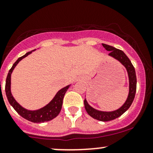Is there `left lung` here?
Masks as SVG:
<instances>
[{
	"label": "left lung",
	"mask_w": 153,
	"mask_h": 153,
	"mask_svg": "<svg viewBox=\"0 0 153 153\" xmlns=\"http://www.w3.org/2000/svg\"><path fill=\"white\" fill-rule=\"evenodd\" d=\"M102 45L106 50L110 52L109 53V56L112 57L115 59L118 60L123 66H124L126 71H127L128 77H129V94H128V97L125 103L119 109L111 111V112L100 111L94 109L93 107L89 105L86 98L84 100V106H85L86 112L92 118L101 121H109L120 117L130 107L134 98H135V92H136L137 79L135 68L131 63L130 60L129 59V58L126 56V54L122 50H120V49H116L112 46L107 45V44H102Z\"/></svg>",
	"instance_id": "obj_1"
}]
</instances>
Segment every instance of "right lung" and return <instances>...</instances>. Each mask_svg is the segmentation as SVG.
I'll list each match as a JSON object with an SVG mask.
<instances>
[{"label":"right lung","instance_id":"obj_1","mask_svg":"<svg viewBox=\"0 0 153 153\" xmlns=\"http://www.w3.org/2000/svg\"><path fill=\"white\" fill-rule=\"evenodd\" d=\"M32 51L27 52L25 55H23L22 57L18 58V59L15 61V64L12 65V68H11L10 71H9V73L7 77V80H6L5 91L7 99H8L11 106L14 108V109H15L21 117H23V118H25V119L31 121V122L43 123L45 122V121H51V120H52L53 118H55V117L58 116V114L61 112V107H62L63 99H64V95H65L66 92H67V89H69L70 85H68L67 86H65V87L62 88L61 89H60V90L57 92L56 95H55L53 99H52L47 105H46L45 106H44V107L41 108V109H37V110H29V109H25V108H24L23 106L20 105V104L15 101L14 97L12 96V92H11V75H12V72H13V69H15V67H16L17 64H18L23 58L28 56L29 54L32 53Z\"/></svg>","mask_w":153,"mask_h":153}]
</instances>
